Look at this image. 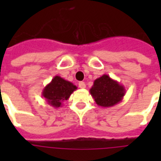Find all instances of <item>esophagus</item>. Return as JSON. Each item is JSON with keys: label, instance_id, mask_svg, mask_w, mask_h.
<instances>
[{"label": "esophagus", "instance_id": "1", "mask_svg": "<svg viewBox=\"0 0 161 161\" xmlns=\"http://www.w3.org/2000/svg\"><path fill=\"white\" fill-rule=\"evenodd\" d=\"M78 86H79V88H81V89H84V88L86 87V84H85L84 82H79V83H78Z\"/></svg>", "mask_w": 161, "mask_h": 161}]
</instances>
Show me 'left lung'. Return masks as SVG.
<instances>
[{
    "label": "left lung",
    "instance_id": "obj_1",
    "mask_svg": "<svg viewBox=\"0 0 161 161\" xmlns=\"http://www.w3.org/2000/svg\"><path fill=\"white\" fill-rule=\"evenodd\" d=\"M90 93L98 106L109 108L121 103L126 93V89L107 74L94 81Z\"/></svg>",
    "mask_w": 161,
    "mask_h": 161
}]
</instances>
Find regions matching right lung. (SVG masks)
<instances>
[{
	"instance_id": "obj_1",
	"label": "right lung",
	"mask_w": 161,
	"mask_h": 161,
	"mask_svg": "<svg viewBox=\"0 0 161 161\" xmlns=\"http://www.w3.org/2000/svg\"><path fill=\"white\" fill-rule=\"evenodd\" d=\"M77 89V86L70 81L65 80L59 76H55L43 89L42 97H45L49 105L56 108H59L63 105V102L68 100Z\"/></svg>"
}]
</instances>
